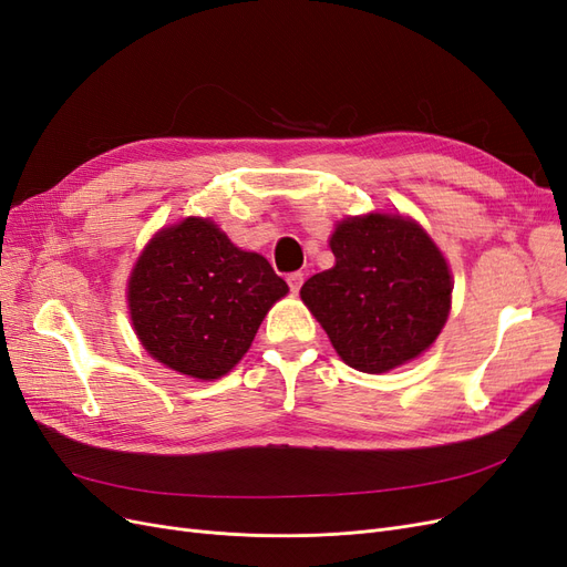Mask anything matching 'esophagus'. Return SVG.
Segmentation results:
<instances>
[{"mask_svg":"<svg viewBox=\"0 0 567 567\" xmlns=\"http://www.w3.org/2000/svg\"><path fill=\"white\" fill-rule=\"evenodd\" d=\"M286 281H288L290 290H293V293H298V290H300V286H302V281H305V277H302V271H290V274H288V277H286Z\"/></svg>","mask_w":567,"mask_h":567,"instance_id":"obj_1","label":"esophagus"}]
</instances>
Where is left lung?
<instances>
[{
  "instance_id": "1",
  "label": "left lung",
  "mask_w": 567,
  "mask_h": 567,
  "mask_svg": "<svg viewBox=\"0 0 567 567\" xmlns=\"http://www.w3.org/2000/svg\"><path fill=\"white\" fill-rule=\"evenodd\" d=\"M336 267L300 288L342 362L383 373L433 346L450 315L452 277L427 234L404 217H348L331 236Z\"/></svg>"
}]
</instances>
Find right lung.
<instances>
[{"label": "right lung", "mask_w": 567, "mask_h": 567, "mask_svg": "<svg viewBox=\"0 0 567 567\" xmlns=\"http://www.w3.org/2000/svg\"><path fill=\"white\" fill-rule=\"evenodd\" d=\"M288 293L262 255L236 248L210 219L163 229L130 277V315L161 364L200 381L231 371L269 307Z\"/></svg>", "instance_id": "obj_1"}]
</instances>
